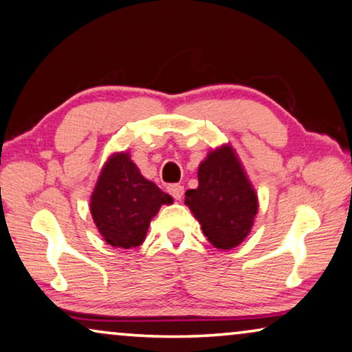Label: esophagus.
Wrapping results in <instances>:
<instances>
[{
  "instance_id": "34e87169",
  "label": "esophagus",
  "mask_w": 352,
  "mask_h": 352,
  "mask_svg": "<svg viewBox=\"0 0 352 352\" xmlns=\"http://www.w3.org/2000/svg\"><path fill=\"white\" fill-rule=\"evenodd\" d=\"M167 191H168V193H170L177 201H180L182 198H184V186H182V185H177V184H175V185H168Z\"/></svg>"
}]
</instances>
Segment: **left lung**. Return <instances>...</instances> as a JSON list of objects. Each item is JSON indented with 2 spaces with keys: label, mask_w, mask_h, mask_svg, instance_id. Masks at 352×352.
<instances>
[{
  "label": "left lung",
  "mask_w": 352,
  "mask_h": 352,
  "mask_svg": "<svg viewBox=\"0 0 352 352\" xmlns=\"http://www.w3.org/2000/svg\"><path fill=\"white\" fill-rule=\"evenodd\" d=\"M210 245L227 251L250 235L259 208L254 186L230 143L210 149L198 167V188L185 193Z\"/></svg>",
  "instance_id": "left-lung-1"
}]
</instances>
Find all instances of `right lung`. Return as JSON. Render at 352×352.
I'll use <instances>...</instances> for the list:
<instances>
[{
	"label": "right lung",
	"mask_w": 352,
	"mask_h": 352,
	"mask_svg": "<svg viewBox=\"0 0 352 352\" xmlns=\"http://www.w3.org/2000/svg\"><path fill=\"white\" fill-rule=\"evenodd\" d=\"M170 195L144 179L129 151L111 154L90 198V212L102 240L112 248H137L146 238L149 222Z\"/></svg>",
	"instance_id": "right-lung-1"
}]
</instances>
